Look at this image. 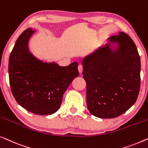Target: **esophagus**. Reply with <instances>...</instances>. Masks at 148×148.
Segmentation results:
<instances>
[{
	"label": "esophagus",
	"instance_id": "34e87169",
	"mask_svg": "<svg viewBox=\"0 0 148 148\" xmlns=\"http://www.w3.org/2000/svg\"><path fill=\"white\" fill-rule=\"evenodd\" d=\"M78 70H79V72L80 73H82L83 71V65L82 64H79L78 66Z\"/></svg>",
	"mask_w": 148,
	"mask_h": 148
}]
</instances>
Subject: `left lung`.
Segmentation results:
<instances>
[{
  "label": "left lung",
  "instance_id": "obj_1",
  "mask_svg": "<svg viewBox=\"0 0 148 148\" xmlns=\"http://www.w3.org/2000/svg\"><path fill=\"white\" fill-rule=\"evenodd\" d=\"M108 41L82 61L87 106L91 114L102 119L115 118L128 110L140 90V57L134 42L122 32ZM114 43L118 47L113 51Z\"/></svg>",
  "mask_w": 148,
  "mask_h": 148
}]
</instances>
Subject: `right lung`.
Here are the masks:
<instances>
[{
    "instance_id": "add662e5",
    "label": "right lung",
    "mask_w": 148,
    "mask_h": 148,
    "mask_svg": "<svg viewBox=\"0 0 148 148\" xmlns=\"http://www.w3.org/2000/svg\"><path fill=\"white\" fill-rule=\"evenodd\" d=\"M35 31L25 30L15 42L9 60L11 90L20 106L34 114H52L60 108L62 96L78 77V63L66 66L47 63L36 58L28 49Z\"/></svg>"
}]
</instances>
